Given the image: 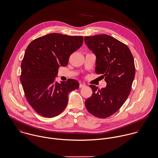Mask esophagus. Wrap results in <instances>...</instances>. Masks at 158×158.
Segmentation results:
<instances>
[{"label":"esophagus","instance_id":"34e87169","mask_svg":"<svg viewBox=\"0 0 158 158\" xmlns=\"http://www.w3.org/2000/svg\"><path fill=\"white\" fill-rule=\"evenodd\" d=\"M85 84H81V83H80V88H81V87H85Z\"/></svg>","mask_w":158,"mask_h":158}]
</instances>
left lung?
Instances as JSON below:
<instances>
[{
  "mask_svg": "<svg viewBox=\"0 0 158 158\" xmlns=\"http://www.w3.org/2000/svg\"><path fill=\"white\" fill-rule=\"evenodd\" d=\"M85 42L97 57L95 72L106 87L90 85L92 95L85 101L88 112L100 118L115 114L129 95L135 75L134 58L128 46L107 34L86 36Z\"/></svg>",
  "mask_w": 158,
  "mask_h": 158,
  "instance_id": "8db88e82",
  "label": "left lung"
}]
</instances>
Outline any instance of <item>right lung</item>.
<instances>
[{
    "instance_id": "right-lung-1",
    "label": "right lung",
    "mask_w": 158,
    "mask_h": 158,
    "mask_svg": "<svg viewBox=\"0 0 158 158\" xmlns=\"http://www.w3.org/2000/svg\"><path fill=\"white\" fill-rule=\"evenodd\" d=\"M83 42L82 36L51 33L29 44L21 63L20 81L29 105L40 116L60 115L68 102V94L79 87L72 78L55 82L58 68L66 66Z\"/></svg>"
}]
</instances>
